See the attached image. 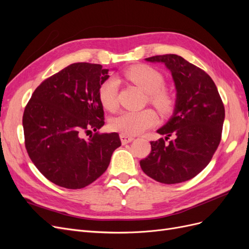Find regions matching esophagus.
I'll return each instance as SVG.
<instances>
[{
  "instance_id": "34e87169",
  "label": "esophagus",
  "mask_w": 249,
  "mask_h": 249,
  "mask_svg": "<svg viewBox=\"0 0 249 249\" xmlns=\"http://www.w3.org/2000/svg\"><path fill=\"white\" fill-rule=\"evenodd\" d=\"M120 140H122L123 144H126V143H130L134 140L133 136H129V135L125 134H120Z\"/></svg>"
}]
</instances>
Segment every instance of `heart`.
Masks as SVG:
<instances>
[{
    "label": "heart",
    "mask_w": 249,
    "mask_h": 249,
    "mask_svg": "<svg viewBox=\"0 0 249 249\" xmlns=\"http://www.w3.org/2000/svg\"><path fill=\"white\" fill-rule=\"evenodd\" d=\"M125 78L148 93V101L164 115L175 109L176 100L165 90V78L154 67L146 64L131 66L124 71ZM118 83L114 78L104 81L99 88V99L103 107L113 111L117 106ZM157 122L156 113L150 109L141 111H124L110 122V127L125 135H137L146 131Z\"/></svg>",
    "instance_id": "1"
}]
</instances>
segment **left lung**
I'll list each match as a JSON object with an SVG mask.
<instances>
[{"label":"left lung","mask_w":249,"mask_h":249,"mask_svg":"<svg viewBox=\"0 0 249 249\" xmlns=\"http://www.w3.org/2000/svg\"><path fill=\"white\" fill-rule=\"evenodd\" d=\"M171 71L177 89L169 122L157 132L165 139L150 141V154L140 161L143 172L162 184H178L197 176L212 160L221 140L224 106L217 87L199 67L175 54L153 56ZM175 137L168 143L172 135Z\"/></svg>","instance_id":"obj_1"}]
</instances>
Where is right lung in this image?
<instances>
[{
	"mask_svg": "<svg viewBox=\"0 0 249 249\" xmlns=\"http://www.w3.org/2000/svg\"><path fill=\"white\" fill-rule=\"evenodd\" d=\"M101 64H71L35 89L22 116L27 153L52 183L81 189L106 171L122 145L117 133H99L104 109L99 88L109 78ZM96 133L87 139L86 132Z\"/></svg>",
	"mask_w": 249,
	"mask_h": 249,
	"instance_id": "1",
	"label": "right lung"
}]
</instances>
